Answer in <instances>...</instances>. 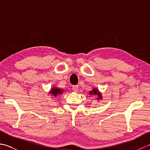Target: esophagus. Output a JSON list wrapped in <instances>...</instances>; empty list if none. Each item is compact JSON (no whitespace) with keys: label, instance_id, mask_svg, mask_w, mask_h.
<instances>
[{"label":"esophagus","instance_id":"34e87169","mask_svg":"<svg viewBox=\"0 0 150 150\" xmlns=\"http://www.w3.org/2000/svg\"><path fill=\"white\" fill-rule=\"evenodd\" d=\"M72 89H73V91H75V92H77L79 90V86H73Z\"/></svg>","mask_w":150,"mask_h":150}]
</instances>
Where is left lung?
<instances>
[{"mask_svg":"<svg viewBox=\"0 0 150 150\" xmlns=\"http://www.w3.org/2000/svg\"><path fill=\"white\" fill-rule=\"evenodd\" d=\"M90 95H97V100H99L102 99V94L100 92L98 91L97 88H93L92 91H90Z\"/></svg>","mask_w":150,"mask_h":150,"instance_id":"obj_1","label":"left lung"}]
</instances>
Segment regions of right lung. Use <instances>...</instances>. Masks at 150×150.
Returning <instances> with one entry per match:
<instances>
[{
  "mask_svg": "<svg viewBox=\"0 0 150 150\" xmlns=\"http://www.w3.org/2000/svg\"><path fill=\"white\" fill-rule=\"evenodd\" d=\"M63 91L64 90H62V89H60V88H56V87H53V88H52V90L50 91L49 93L52 95L53 97H55L57 96V95L62 94Z\"/></svg>",
  "mask_w": 150,
  "mask_h": 150,
  "instance_id": "add662e5",
  "label": "right lung"
}]
</instances>
